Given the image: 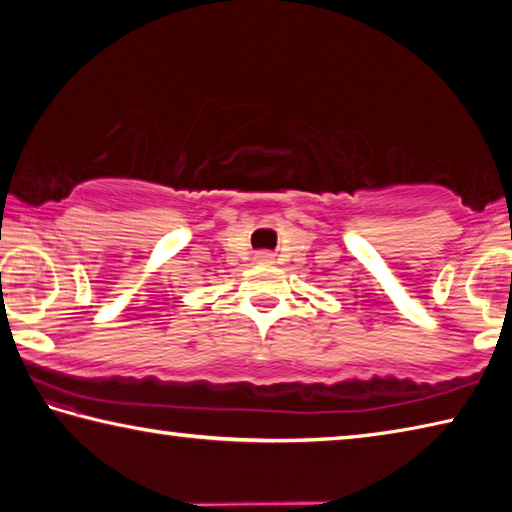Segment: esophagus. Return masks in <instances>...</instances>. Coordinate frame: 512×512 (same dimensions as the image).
I'll return each instance as SVG.
<instances>
[{"instance_id":"obj_1","label":"esophagus","mask_w":512,"mask_h":512,"mask_svg":"<svg viewBox=\"0 0 512 512\" xmlns=\"http://www.w3.org/2000/svg\"><path fill=\"white\" fill-rule=\"evenodd\" d=\"M257 264H273L275 262V255L273 253H266V250H262V253L255 255Z\"/></svg>"}]
</instances>
